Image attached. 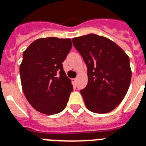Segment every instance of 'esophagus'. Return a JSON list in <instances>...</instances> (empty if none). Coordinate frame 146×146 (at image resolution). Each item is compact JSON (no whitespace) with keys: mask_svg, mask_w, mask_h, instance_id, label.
Here are the masks:
<instances>
[{"mask_svg":"<svg viewBox=\"0 0 146 146\" xmlns=\"http://www.w3.org/2000/svg\"><path fill=\"white\" fill-rule=\"evenodd\" d=\"M76 82H77V79H76V78L72 79V82H73V84H74V85H76Z\"/></svg>","mask_w":146,"mask_h":146,"instance_id":"34e87169","label":"esophagus"}]
</instances>
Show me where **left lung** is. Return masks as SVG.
Masks as SVG:
<instances>
[{"label":"left lung","instance_id":"8db88e82","mask_svg":"<svg viewBox=\"0 0 146 146\" xmlns=\"http://www.w3.org/2000/svg\"><path fill=\"white\" fill-rule=\"evenodd\" d=\"M72 41L88 67V84L80 90L87 108L96 113L113 111L124 99L131 83L129 57L113 41L96 34Z\"/></svg>","mask_w":146,"mask_h":146}]
</instances>
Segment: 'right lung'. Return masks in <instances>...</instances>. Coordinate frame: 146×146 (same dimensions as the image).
Segmentation results:
<instances>
[{
    "mask_svg": "<svg viewBox=\"0 0 146 146\" xmlns=\"http://www.w3.org/2000/svg\"><path fill=\"white\" fill-rule=\"evenodd\" d=\"M71 48L70 38L49 37L35 40L23 52L20 65L22 89L36 111L52 115L67 106L73 89L62 63Z\"/></svg>",
    "mask_w": 146,
    "mask_h": 146,
    "instance_id": "right-lung-1",
    "label": "right lung"
}]
</instances>
